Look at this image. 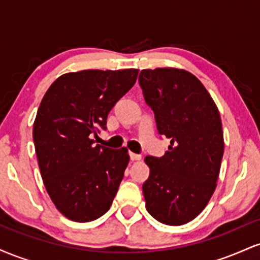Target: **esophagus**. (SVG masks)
I'll use <instances>...</instances> for the list:
<instances>
[{
  "instance_id": "1",
  "label": "esophagus",
  "mask_w": 260,
  "mask_h": 260,
  "mask_svg": "<svg viewBox=\"0 0 260 260\" xmlns=\"http://www.w3.org/2000/svg\"><path fill=\"white\" fill-rule=\"evenodd\" d=\"M129 157H131V160H132V161L142 159V156H140L139 154H134V153H129Z\"/></svg>"
}]
</instances>
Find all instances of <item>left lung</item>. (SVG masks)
<instances>
[{"label": "left lung", "mask_w": 260, "mask_h": 260, "mask_svg": "<svg viewBox=\"0 0 260 260\" xmlns=\"http://www.w3.org/2000/svg\"><path fill=\"white\" fill-rule=\"evenodd\" d=\"M139 85L157 132L170 139L164 156L145 157V207L157 221L183 225L202 213L216 188L223 155L219 110L201 80L184 70H143Z\"/></svg>", "instance_id": "left-lung-1"}]
</instances>
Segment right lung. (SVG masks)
Masks as SVG:
<instances>
[{
	"mask_svg": "<svg viewBox=\"0 0 260 260\" xmlns=\"http://www.w3.org/2000/svg\"><path fill=\"white\" fill-rule=\"evenodd\" d=\"M138 70H86L52 83L39 106L34 128L39 169L50 198L77 222L98 219L111 207L129 155L126 148L94 145L107 115L134 85Z\"/></svg>",
	"mask_w": 260,
	"mask_h": 260,
	"instance_id": "1",
	"label": "right lung"
}]
</instances>
